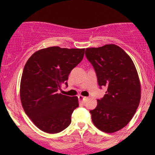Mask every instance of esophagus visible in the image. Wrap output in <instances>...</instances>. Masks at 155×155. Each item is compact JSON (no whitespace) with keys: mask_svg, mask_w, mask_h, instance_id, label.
Listing matches in <instances>:
<instances>
[{"mask_svg":"<svg viewBox=\"0 0 155 155\" xmlns=\"http://www.w3.org/2000/svg\"><path fill=\"white\" fill-rule=\"evenodd\" d=\"M79 100H81L84 103H84L87 101V97H84V96H82V95H79Z\"/></svg>","mask_w":155,"mask_h":155,"instance_id":"1","label":"esophagus"}]
</instances>
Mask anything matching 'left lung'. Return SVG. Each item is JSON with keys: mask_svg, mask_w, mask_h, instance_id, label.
Instances as JSON below:
<instances>
[{"mask_svg": "<svg viewBox=\"0 0 155 155\" xmlns=\"http://www.w3.org/2000/svg\"><path fill=\"white\" fill-rule=\"evenodd\" d=\"M85 55L93 66L104 97L90 111L96 127L114 133L125 127L134 116L140 100V84L133 60L122 48L106 44L87 48Z\"/></svg>", "mask_w": 155, "mask_h": 155, "instance_id": "8db88e82", "label": "left lung"}]
</instances>
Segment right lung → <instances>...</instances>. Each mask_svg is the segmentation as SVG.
<instances>
[{
  "instance_id": "obj_1",
  "label": "right lung",
  "mask_w": 155,
  "mask_h": 155,
  "mask_svg": "<svg viewBox=\"0 0 155 155\" xmlns=\"http://www.w3.org/2000/svg\"><path fill=\"white\" fill-rule=\"evenodd\" d=\"M84 49L48 47L35 51L27 61L20 83L21 103L41 130L58 133L71 122L78 97L58 91L63 84L68 86L69 74L82 60Z\"/></svg>"
}]
</instances>
